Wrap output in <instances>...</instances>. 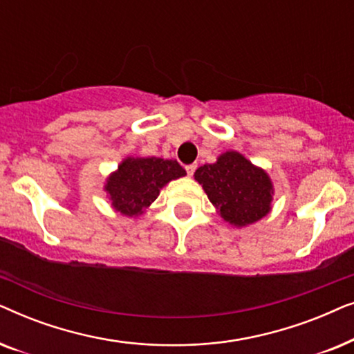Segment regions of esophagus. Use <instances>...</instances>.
I'll return each instance as SVG.
<instances>
[{"mask_svg":"<svg viewBox=\"0 0 354 354\" xmlns=\"http://www.w3.org/2000/svg\"><path fill=\"white\" fill-rule=\"evenodd\" d=\"M185 171H187V174L188 176H193V172L196 171V164H188V166H185Z\"/></svg>","mask_w":354,"mask_h":354,"instance_id":"34e87169","label":"esophagus"}]
</instances>
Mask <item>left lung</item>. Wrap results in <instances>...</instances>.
Masks as SVG:
<instances>
[{
  "label": "left lung",
  "instance_id": "obj_1",
  "mask_svg": "<svg viewBox=\"0 0 354 354\" xmlns=\"http://www.w3.org/2000/svg\"><path fill=\"white\" fill-rule=\"evenodd\" d=\"M195 180L222 219L239 229L254 224L272 209L274 185L269 174L234 149L222 153L214 164L198 167Z\"/></svg>",
  "mask_w": 354,
  "mask_h": 354
}]
</instances>
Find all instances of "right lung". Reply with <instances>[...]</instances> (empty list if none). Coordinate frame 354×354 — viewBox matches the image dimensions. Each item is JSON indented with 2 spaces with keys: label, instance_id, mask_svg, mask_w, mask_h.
<instances>
[{
  "label": "right lung",
  "instance_id": "add662e5",
  "mask_svg": "<svg viewBox=\"0 0 354 354\" xmlns=\"http://www.w3.org/2000/svg\"><path fill=\"white\" fill-rule=\"evenodd\" d=\"M183 176L185 169L174 159L129 156L106 178L104 192L115 211L137 217L156 200L162 187Z\"/></svg>",
  "mask_w": 354,
  "mask_h": 354
}]
</instances>
